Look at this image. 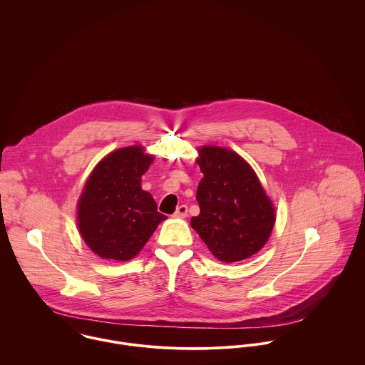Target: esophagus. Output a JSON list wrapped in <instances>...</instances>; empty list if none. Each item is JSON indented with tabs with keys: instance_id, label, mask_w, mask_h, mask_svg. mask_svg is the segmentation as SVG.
<instances>
[{
	"instance_id": "obj_1",
	"label": "esophagus",
	"mask_w": 365,
	"mask_h": 365,
	"mask_svg": "<svg viewBox=\"0 0 365 365\" xmlns=\"http://www.w3.org/2000/svg\"><path fill=\"white\" fill-rule=\"evenodd\" d=\"M187 215H188V207L187 205H180L177 210L174 212L175 217H187Z\"/></svg>"
}]
</instances>
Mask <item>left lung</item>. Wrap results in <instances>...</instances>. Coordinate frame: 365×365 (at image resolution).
Wrapping results in <instances>:
<instances>
[{"label": "left lung", "mask_w": 365, "mask_h": 365, "mask_svg": "<svg viewBox=\"0 0 365 365\" xmlns=\"http://www.w3.org/2000/svg\"><path fill=\"white\" fill-rule=\"evenodd\" d=\"M204 178L197 190L200 215L191 226L225 262L245 260L267 243L275 209L250 164L233 150L204 146L197 160Z\"/></svg>", "instance_id": "8db88e82"}]
</instances>
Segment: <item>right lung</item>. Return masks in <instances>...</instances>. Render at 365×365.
<instances>
[{
	"label": "right lung",
	"instance_id": "add662e5",
	"mask_svg": "<svg viewBox=\"0 0 365 365\" xmlns=\"http://www.w3.org/2000/svg\"><path fill=\"white\" fill-rule=\"evenodd\" d=\"M153 158L142 146L118 149L97 164L86 182L78 229L87 246L105 260L133 259L165 219L140 187Z\"/></svg>",
	"mask_w": 365,
	"mask_h": 365
}]
</instances>
